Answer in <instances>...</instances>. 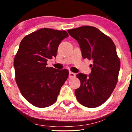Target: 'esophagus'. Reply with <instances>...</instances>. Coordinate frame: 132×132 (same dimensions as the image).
I'll list each match as a JSON object with an SVG mask.
<instances>
[{"mask_svg": "<svg viewBox=\"0 0 132 132\" xmlns=\"http://www.w3.org/2000/svg\"><path fill=\"white\" fill-rule=\"evenodd\" d=\"M69 78H73V77H76V75L75 73L71 72V71H69Z\"/></svg>", "mask_w": 132, "mask_h": 132, "instance_id": "obj_1", "label": "esophagus"}]
</instances>
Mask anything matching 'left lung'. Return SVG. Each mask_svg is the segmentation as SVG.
<instances>
[{"mask_svg":"<svg viewBox=\"0 0 132 132\" xmlns=\"http://www.w3.org/2000/svg\"><path fill=\"white\" fill-rule=\"evenodd\" d=\"M77 40L82 56L92 60L91 72L76 75L80 87L75 95L80 104L88 108H95L104 104L115 88L120 63L114 43L98 28L86 26L68 30Z\"/></svg>","mask_w":132,"mask_h":132,"instance_id":"left-lung-1","label":"left lung"}]
</instances>
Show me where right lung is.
<instances>
[{"instance_id":"obj_1","label":"right lung","mask_w":132,"mask_h":132,"mask_svg":"<svg viewBox=\"0 0 132 132\" xmlns=\"http://www.w3.org/2000/svg\"><path fill=\"white\" fill-rule=\"evenodd\" d=\"M69 37L65 31L41 28L24 38L14 60L15 81L22 95L30 104L45 108L54 104L67 80L69 71L47 67L56 56L57 48Z\"/></svg>"}]
</instances>
